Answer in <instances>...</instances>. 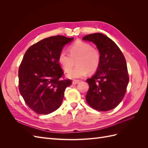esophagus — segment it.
Instances as JSON below:
<instances>
[{
  "mask_svg": "<svg viewBox=\"0 0 148 148\" xmlns=\"http://www.w3.org/2000/svg\"><path fill=\"white\" fill-rule=\"evenodd\" d=\"M79 82V80H77V79H74V80H73L72 83H73V84H76L78 83Z\"/></svg>",
  "mask_w": 148,
  "mask_h": 148,
  "instance_id": "obj_1",
  "label": "esophagus"
}]
</instances>
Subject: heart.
<instances>
[{"mask_svg": "<svg viewBox=\"0 0 148 148\" xmlns=\"http://www.w3.org/2000/svg\"><path fill=\"white\" fill-rule=\"evenodd\" d=\"M70 53L65 50L60 51L58 57L59 63L65 71H68L77 60V66L66 73L67 77L81 78L86 76L89 71L95 72L101 63V53L97 48L82 41H75L69 47Z\"/></svg>", "mask_w": 148, "mask_h": 148, "instance_id": "1", "label": "heart"}]
</instances>
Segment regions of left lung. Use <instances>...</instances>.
<instances>
[{"label":"left lung","mask_w":148,"mask_h":148,"mask_svg":"<svg viewBox=\"0 0 148 148\" xmlns=\"http://www.w3.org/2000/svg\"><path fill=\"white\" fill-rule=\"evenodd\" d=\"M83 40L95 43L101 53L99 68L86 79L89 86L86 102L97 110L113 109L123 99L129 82L125 58L117 44L104 34H90Z\"/></svg>","instance_id":"left-lung-1"}]
</instances>
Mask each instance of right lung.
I'll list each match as a JSON object with an SVG mask.
<instances>
[{
    "instance_id": "add662e5",
    "label": "right lung",
    "mask_w": 148,
    "mask_h": 148,
    "mask_svg": "<svg viewBox=\"0 0 148 148\" xmlns=\"http://www.w3.org/2000/svg\"><path fill=\"white\" fill-rule=\"evenodd\" d=\"M73 38L58 35L42 39L26 51L18 70V88L26 104L36 113L49 114L61 106L71 79H61L64 71L59 53Z\"/></svg>"
}]
</instances>
